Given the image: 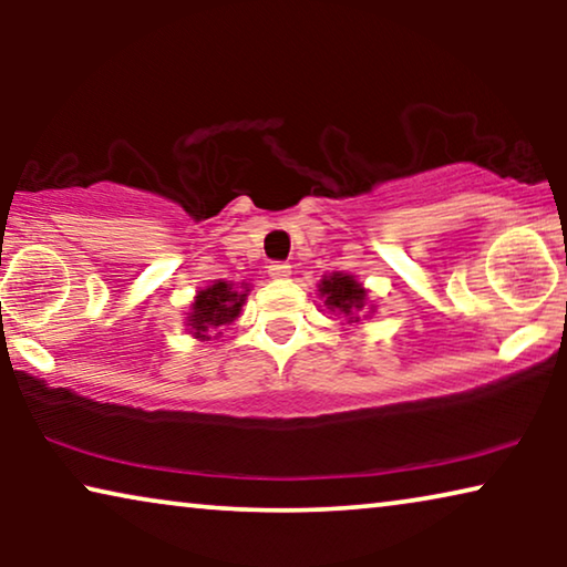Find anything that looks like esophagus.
<instances>
[{"instance_id":"esophagus-1","label":"esophagus","mask_w":567,"mask_h":567,"mask_svg":"<svg viewBox=\"0 0 567 567\" xmlns=\"http://www.w3.org/2000/svg\"><path fill=\"white\" fill-rule=\"evenodd\" d=\"M268 276L276 278V281H284V278L291 276V266H289V262H270Z\"/></svg>"}]
</instances>
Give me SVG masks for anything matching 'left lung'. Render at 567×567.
<instances>
[{
    "mask_svg": "<svg viewBox=\"0 0 567 567\" xmlns=\"http://www.w3.org/2000/svg\"><path fill=\"white\" fill-rule=\"evenodd\" d=\"M320 297H324V307L330 312L348 317V322H361V312L367 309V289L353 276H324L320 281Z\"/></svg>",
    "mask_w": 567,
    "mask_h": 567,
    "instance_id": "1",
    "label": "left lung"
}]
</instances>
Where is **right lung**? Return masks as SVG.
I'll return each mask as SVG.
<instances>
[{"label":"right lung","instance_id":"right-lung-1","mask_svg":"<svg viewBox=\"0 0 567 567\" xmlns=\"http://www.w3.org/2000/svg\"><path fill=\"white\" fill-rule=\"evenodd\" d=\"M250 291V284L235 286L229 281H214L206 289H200L193 299L188 312V332L198 340H208L219 336L224 324L235 322Z\"/></svg>","mask_w":567,"mask_h":567}]
</instances>
